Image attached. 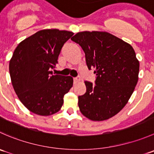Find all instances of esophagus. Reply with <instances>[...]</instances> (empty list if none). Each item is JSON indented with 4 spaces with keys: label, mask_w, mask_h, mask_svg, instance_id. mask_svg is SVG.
<instances>
[{
    "label": "esophagus",
    "mask_w": 154,
    "mask_h": 154,
    "mask_svg": "<svg viewBox=\"0 0 154 154\" xmlns=\"http://www.w3.org/2000/svg\"><path fill=\"white\" fill-rule=\"evenodd\" d=\"M80 77H76V78H74V84H76V83H79V82H80Z\"/></svg>",
    "instance_id": "1"
}]
</instances>
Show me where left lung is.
<instances>
[{
  "instance_id": "1",
  "label": "left lung",
  "mask_w": 154,
  "mask_h": 154,
  "mask_svg": "<svg viewBox=\"0 0 154 154\" xmlns=\"http://www.w3.org/2000/svg\"><path fill=\"white\" fill-rule=\"evenodd\" d=\"M71 39L81 46L88 68L97 76L95 86L85 82L86 93L78 97L80 112L95 122L113 117L127 104L139 80L134 49L107 32L83 31Z\"/></svg>"
}]
</instances>
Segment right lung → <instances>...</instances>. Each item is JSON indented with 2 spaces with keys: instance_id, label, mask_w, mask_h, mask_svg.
I'll return each mask as SVG.
<instances>
[{
  "instance_id": "1",
  "label": "right lung",
  "mask_w": 154,
  "mask_h": 154,
  "mask_svg": "<svg viewBox=\"0 0 154 154\" xmlns=\"http://www.w3.org/2000/svg\"><path fill=\"white\" fill-rule=\"evenodd\" d=\"M74 32L58 29L38 31L18 44L10 61L12 86L20 101L36 115L60 111L73 86L70 76L53 75L63 45Z\"/></svg>"
}]
</instances>
